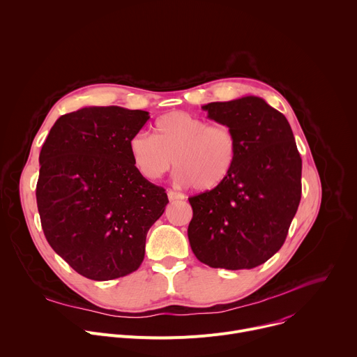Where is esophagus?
Returning <instances> with one entry per match:
<instances>
[{
  "instance_id": "34e87169",
  "label": "esophagus",
  "mask_w": 357,
  "mask_h": 357,
  "mask_svg": "<svg viewBox=\"0 0 357 357\" xmlns=\"http://www.w3.org/2000/svg\"><path fill=\"white\" fill-rule=\"evenodd\" d=\"M168 197L171 202H178V200H183L185 195L181 192H175V190H168Z\"/></svg>"
}]
</instances>
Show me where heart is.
Here are the masks:
<instances>
[{
  "label": "heart",
  "instance_id": "obj_1",
  "mask_svg": "<svg viewBox=\"0 0 357 357\" xmlns=\"http://www.w3.org/2000/svg\"><path fill=\"white\" fill-rule=\"evenodd\" d=\"M128 148L144 178L155 181L175 164L178 179L202 192L223 185L238 158V141L229 126L209 124L182 110L161 116L154 135L134 134Z\"/></svg>",
  "mask_w": 357,
  "mask_h": 357
}]
</instances>
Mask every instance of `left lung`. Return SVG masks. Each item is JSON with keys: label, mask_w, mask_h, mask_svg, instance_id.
Instances as JSON below:
<instances>
[{"label": "left lung", "mask_w": 357, "mask_h": 357, "mask_svg": "<svg viewBox=\"0 0 357 357\" xmlns=\"http://www.w3.org/2000/svg\"><path fill=\"white\" fill-rule=\"evenodd\" d=\"M238 141L231 175L189 197L188 227L196 259L212 268L250 270L282 247L301 200L302 160L285 116L247 96L202 107Z\"/></svg>", "instance_id": "8db88e82"}]
</instances>
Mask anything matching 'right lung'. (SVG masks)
Instances as JSON below:
<instances>
[{"label": "right lung", "instance_id": "obj_1", "mask_svg": "<svg viewBox=\"0 0 357 357\" xmlns=\"http://www.w3.org/2000/svg\"><path fill=\"white\" fill-rule=\"evenodd\" d=\"M148 119L142 110L84 107L59 117L42 145L36 203L45 237L89 280L138 270L146 233L169 202L130 155Z\"/></svg>", "mask_w": 357, "mask_h": 357}]
</instances>
